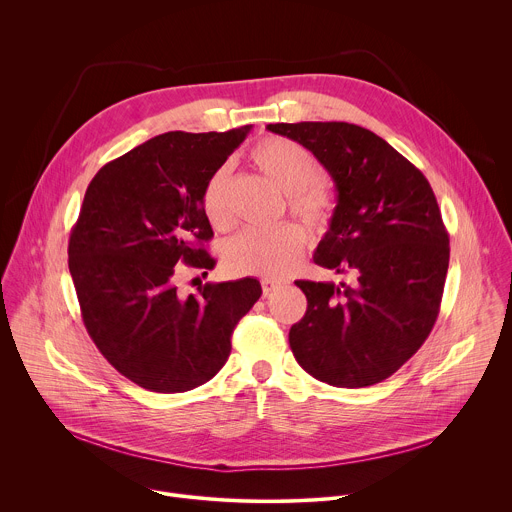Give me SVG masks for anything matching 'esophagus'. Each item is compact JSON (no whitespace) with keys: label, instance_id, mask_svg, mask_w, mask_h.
<instances>
[{"label":"esophagus","instance_id":"1","mask_svg":"<svg viewBox=\"0 0 512 512\" xmlns=\"http://www.w3.org/2000/svg\"><path fill=\"white\" fill-rule=\"evenodd\" d=\"M281 285V281L279 279H269V277H265V279H261V287H263V296H269V294H273V291L277 289Z\"/></svg>","mask_w":512,"mask_h":512}]
</instances>
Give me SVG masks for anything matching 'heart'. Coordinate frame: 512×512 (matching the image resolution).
Returning a JSON list of instances; mask_svg holds the SVG:
<instances>
[{
	"label": "heart",
	"instance_id": "heart-1",
	"mask_svg": "<svg viewBox=\"0 0 512 512\" xmlns=\"http://www.w3.org/2000/svg\"><path fill=\"white\" fill-rule=\"evenodd\" d=\"M251 162L285 192L287 208L312 229H324L334 212L330 192L320 184L322 164L304 145L285 137H265L253 152ZM227 168H218L206 180L200 206L210 227H231L227 208ZM306 247V233L296 223H281L269 231L249 229L229 239L221 249L223 265L233 275L279 277L296 265Z\"/></svg>",
	"mask_w": 512,
	"mask_h": 512
}]
</instances>
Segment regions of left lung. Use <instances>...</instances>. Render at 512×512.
Returning <instances> with one entry per match:
<instances>
[{
  "mask_svg": "<svg viewBox=\"0 0 512 512\" xmlns=\"http://www.w3.org/2000/svg\"><path fill=\"white\" fill-rule=\"evenodd\" d=\"M310 150L336 186L314 263L352 283L296 281L306 316L291 326L300 367L332 387L385 381L429 336L450 263V239L425 176L373 131L344 121L269 123Z\"/></svg>",
  "mask_w": 512,
  "mask_h": 512,
  "instance_id": "obj_1",
  "label": "left lung"
}]
</instances>
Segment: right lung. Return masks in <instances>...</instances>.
I'll use <instances>...</instances> for the list:
<instances>
[{
	"label": "right lung",
	"mask_w": 512,
	"mask_h": 512,
	"mask_svg": "<svg viewBox=\"0 0 512 512\" xmlns=\"http://www.w3.org/2000/svg\"><path fill=\"white\" fill-rule=\"evenodd\" d=\"M251 125L168 131L105 164L68 241V269L89 336L113 367L156 393H184L225 367L239 320L261 298L253 277L178 291L180 263L212 269L200 194Z\"/></svg>",
	"instance_id": "obj_1"
}]
</instances>
